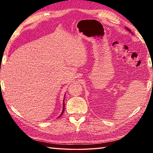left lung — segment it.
Returning <instances> with one entry per match:
<instances>
[{
  "instance_id": "left-lung-1",
  "label": "left lung",
  "mask_w": 153,
  "mask_h": 153,
  "mask_svg": "<svg viewBox=\"0 0 153 153\" xmlns=\"http://www.w3.org/2000/svg\"><path fill=\"white\" fill-rule=\"evenodd\" d=\"M126 29H127V30H128L129 32H131V31H130V30L128 29V28H127V27H126ZM132 33V34H133V33Z\"/></svg>"
}]
</instances>
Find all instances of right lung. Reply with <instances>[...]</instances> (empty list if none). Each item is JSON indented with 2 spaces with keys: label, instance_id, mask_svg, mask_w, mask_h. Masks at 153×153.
Wrapping results in <instances>:
<instances>
[{
  "label": "right lung",
  "instance_id": "obj_1",
  "mask_svg": "<svg viewBox=\"0 0 153 153\" xmlns=\"http://www.w3.org/2000/svg\"><path fill=\"white\" fill-rule=\"evenodd\" d=\"M64 99H65V98H64ZM64 108H65V103H64V101H63V111H62V113H61V115L60 116H61L62 115V114L63 113V111H64ZM60 116H59V117H60Z\"/></svg>",
  "mask_w": 153,
  "mask_h": 153
}]
</instances>
